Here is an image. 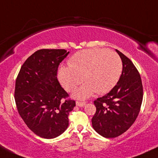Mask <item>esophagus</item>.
Masks as SVG:
<instances>
[{"label":"esophagus","instance_id":"34e87169","mask_svg":"<svg viewBox=\"0 0 158 158\" xmlns=\"http://www.w3.org/2000/svg\"><path fill=\"white\" fill-rule=\"evenodd\" d=\"M85 102H81V101H77V102H76V105H77V106H79V107H83V106H84L85 105Z\"/></svg>","mask_w":158,"mask_h":158}]
</instances>
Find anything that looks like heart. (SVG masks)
I'll return each instance as SVG.
<instances>
[{"mask_svg": "<svg viewBox=\"0 0 158 158\" xmlns=\"http://www.w3.org/2000/svg\"><path fill=\"white\" fill-rule=\"evenodd\" d=\"M69 67H61L58 78L67 91H73L83 81L85 82L74 96L86 98L94 92H108L118 82L122 72V62L114 51L106 49L83 50L77 52L69 61Z\"/></svg>", "mask_w": 158, "mask_h": 158, "instance_id": "1", "label": "heart"}]
</instances>
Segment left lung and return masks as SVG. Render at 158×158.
Wrapping results in <instances>:
<instances>
[{"mask_svg":"<svg viewBox=\"0 0 158 158\" xmlns=\"http://www.w3.org/2000/svg\"><path fill=\"white\" fill-rule=\"evenodd\" d=\"M122 61V73L108 94L94 101L96 113L91 118L93 128L103 137L122 135L133 125L139 116L143 100L141 76L133 62L116 50Z\"/></svg>","mask_w":158,"mask_h":158,"instance_id":"left-lung-1","label":"left lung"}]
</instances>
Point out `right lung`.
<instances>
[{"mask_svg":"<svg viewBox=\"0 0 158 158\" xmlns=\"http://www.w3.org/2000/svg\"><path fill=\"white\" fill-rule=\"evenodd\" d=\"M69 53L64 49L39 50L23 63L16 78L15 100L19 116L44 139H54L65 131L75 106L57 78L58 66Z\"/></svg>","mask_w":158,"mask_h":158,"instance_id":"right-lung-1","label":"right lung"}]
</instances>
